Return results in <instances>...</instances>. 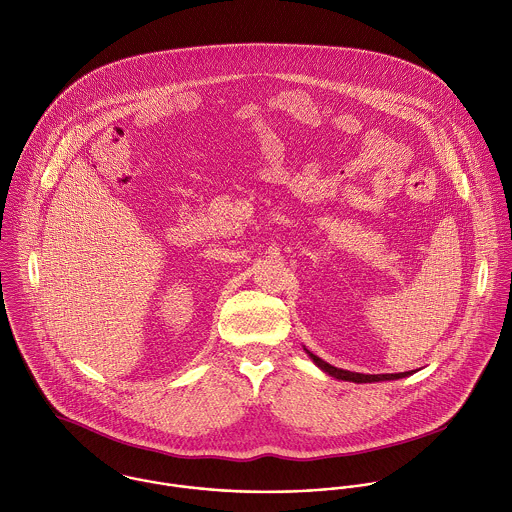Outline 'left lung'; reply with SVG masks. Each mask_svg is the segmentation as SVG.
<instances>
[{"mask_svg":"<svg viewBox=\"0 0 512 512\" xmlns=\"http://www.w3.org/2000/svg\"><path fill=\"white\" fill-rule=\"evenodd\" d=\"M305 353L309 355V359L327 375L339 379V381H351V383H379V381H397V379H405L409 375H413L415 371H405V373H387V375H363V373H353V371H345V369H337L329 363H325L323 359H319L317 355H313L311 351L305 349Z\"/></svg>","mask_w":512,"mask_h":512,"instance_id":"1","label":"left lung"}]
</instances>
